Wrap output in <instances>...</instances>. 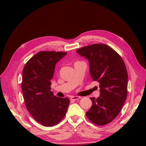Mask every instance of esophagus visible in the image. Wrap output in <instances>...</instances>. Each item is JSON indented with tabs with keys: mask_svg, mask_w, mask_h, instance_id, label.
Segmentation results:
<instances>
[{
	"mask_svg": "<svg viewBox=\"0 0 146 146\" xmlns=\"http://www.w3.org/2000/svg\"><path fill=\"white\" fill-rule=\"evenodd\" d=\"M80 98H81L80 97H79V96H72V97H71V98H70V100L76 101V100L80 99Z\"/></svg>",
	"mask_w": 146,
	"mask_h": 146,
	"instance_id": "34e87169",
	"label": "esophagus"
}]
</instances>
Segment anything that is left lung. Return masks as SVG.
I'll return each mask as SVG.
<instances>
[{
  "mask_svg": "<svg viewBox=\"0 0 146 146\" xmlns=\"http://www.w3.org/2000/svg\"><path fill=\"white\" fill-rule=\"evenodd\" d=\"M77 52L89 61L92 80L100 83V96L90 98L92 104L86 115L95 124H108L117 117L127 98L125 64L115 50L104 44L83 47Z\"/></svg>",
  "mask_w": 146,
  "mask_h": 146,
  "instance_id": "left-lung-1",
  "label": "left lung"
}]
</instances>
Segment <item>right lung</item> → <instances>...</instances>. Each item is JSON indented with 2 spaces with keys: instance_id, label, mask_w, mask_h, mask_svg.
Wrapping results in <instances>:
<instances>
[{
  "instance_id": "obj_1",
  "label": "right lung",
  "mask_w": 146,
  "mask_h": 146,
  "mask_svg": "<svg viewBox=\"0 0 146 146\" xmlns=\"http://www.w3.org/2000/svg\"><path fill=\"white\" fill-rule=\"evenodd\" d=\"M67 53L41 51L32 56L23 71L22 90L26 108L41 125L52 127L65 116L69 98H60L50 91L55 64Z\"/></svg>"
}]
</instances>
